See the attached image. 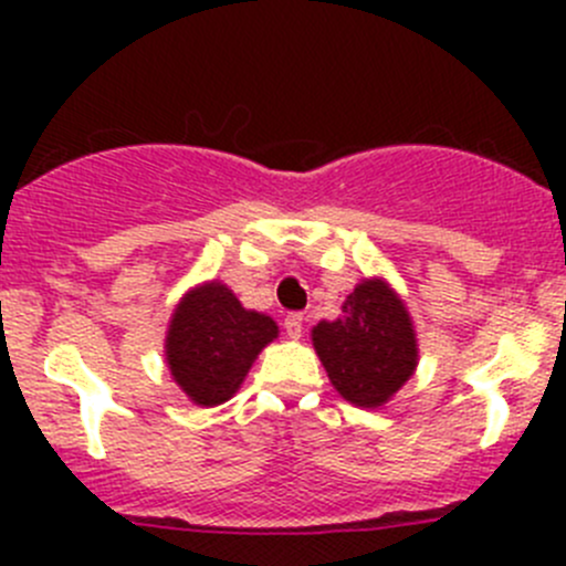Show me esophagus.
Wrapping results in <instances>:
<instances>
[{
    "label": "esophagus",
    "instance_id": "34e87169",
    "mask_svg": "<svg viewBox=\"0 0 566 566\" xmlns=\"http://www.w3.org/2000/svg\"><path fill=\"white\" fill-rule=\"evenodd\" d=\"M284 331H287L290 339H298L301 331H304V315H298V312H290V315L284 317Z\"/></svg>",
    "mask_w": 566,
    "mask_h": 566
}]
</instances>
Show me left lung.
I'll return each instance as SVG.
<instances>
[{
  "mask_svg": "<svg viewBox=\"0 0 566 566\" xmlns=\"http://www.w3.org/2000/svg\"><path fill=\"white\" fill-rule=\"evenodd\" d=\"M312 345L334 389L358 408L389 402L419 364L413 323L384 279H364L339 317L312 328Z\"/></svg>",
  "mask_w": 566,
  "mask_h": 566,
  "instance_id": "8db88e82",
  "label": "left lung"
}]
</instances>
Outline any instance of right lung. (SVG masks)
Wrapping results in <instances>:
<instances>
[{
    "label": "right lung",
    "instance_id": "obj_1",
    "mask_svg": "<svg viewBox=\"0 0 566 566\" xmlns=\"http://www.w3.org/2000/svg\"><path fill=\"white\" fill-rule=\"evenodd\" d=\"M279 336L268 315L243 310L227 284L208 282L182 295L167 331V364L175 384L202 408L227 402Z\"/></svg>",
    "mask_w": 566,
    "mask_h": 566
}]
</instances>
